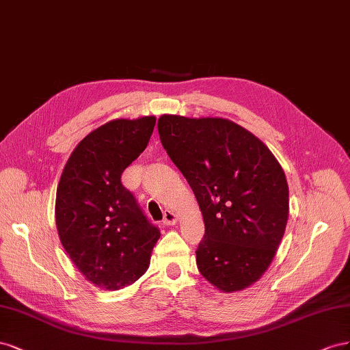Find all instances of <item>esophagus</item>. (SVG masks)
Here are the masks:
<instances>
[{
    "mask_svg": "<svg viewBox=\"0 0 350 350\" xmlns=\"http://www.w3.org/2000/svg\"><path fill=\"white\" fill-rule=\"evenodd\" d=\"M177 223V215L172 211H165L164 218H163V224L164 226H174Z\"/></svg>",
    "mask_w": 350,
    "mask_h": 350,
    "instance_id": "1",
    "label": "esophagus"
}]
</instances>
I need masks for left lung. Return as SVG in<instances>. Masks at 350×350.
Returning a JSON list of instances; mask_svg holds the SVG:
<instances>
[{"mask_svg":"<svg viewBox=\"0 0 350 350\" xmlns=\"http://www.w3.org/2000/svg\"><path fill=\"white\" fill-rule=\"evenodd\" d=\"M158 133L202 211L199 273L223 292L251 286L271 264L284 234L283 168L258 137L226 118L165 114Z\"/></svg>","mask_w":350,"mask_h":350,"instance_id":"8db88e82","label":"left lung"}]
</instances>
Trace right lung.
<instances>
[{
    "mask_svg": "<svg viewBox=\"0 0 350 350\" xmlns=\"http://www.w3.org/2000/svg\"><path fill=\"white\" fill-rule=\"evenodd\" d=\"M155 117L113 120L76 146L57 187L59 241L86 280L107 291L136 282L159 239L122 174L145 151Z\"/></svg>",
    "mask_w": 350,
    "mask_h": 350,
    "instance_id": "obj_1",
    "label": "right lung"
}]
</instances>
